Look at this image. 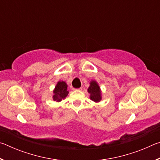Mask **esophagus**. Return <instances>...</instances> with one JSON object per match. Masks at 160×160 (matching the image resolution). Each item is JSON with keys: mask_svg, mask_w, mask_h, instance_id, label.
<instances>
[{"mask_svg": "<svg viewBox=\"0 0 160 160\" xmlns=\"http://www.w3.org/2000/svg\"><path fill=\"white\" fill-rule=\"evenodd\" d=\"M77 90H82V88H80L77 89Z\"/></svg>", "mask_w": 160, "mask_h": 160, "instance_id": "34e87169", "label": "esophagus"}]
</instances>
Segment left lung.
<instances>
[{
  "mask_svg": "<svg viewBox=\"0 0 160 160\" xmlns=\"http://www.w3.org/2000/svg\"><path fill=\"white\" fill-rule=\"evenodd\" d=\"M88 92L90 94V99L95 102L101 100V92L99 87L95 81H92L90 88H88Z\"/></svg>",
  "mask_w": 160,
  "mask_h": 160,
  "instance_id": "obj_1",
  "label": "left lung"
}]
</instances>
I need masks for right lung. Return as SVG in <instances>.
Listing matches in <instances>:
<instances>
[{
    "instance_id": "obj_1",
    "label": "right lung",
    "mask_w": 160,
    "mask_h": 160,
    "mask_svg": "<svg viewBox=\"0 0 160 160\" xmlns=\"http://www.w3.org/2000/svg\"><path fill=\"white\" fill-rule=\"evenodd\" d=\"M67 85L66 83L62 81L58 82L56 85L55 90L53 91V99L54 101L61 102L62 99H65L68 94V91L67 90Z\"/></svg>"
}]
</instances>
